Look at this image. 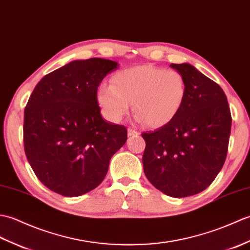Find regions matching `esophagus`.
Segmentation results:
<instances>
[{
    "mask_svg": "<svg viewBox=\"0 0 250 250\" xmlns=\"http://www.w3.org/2000/svg\"><path fill=\"white\" fill-rule=\"evenodd\" d=\"M138 135H139V131L134 129V128H131V127H129V128H128V136L129 137H135V136H138Z\"/></svg>",
    "mask_w": 250,
    "mask_h": 250,
    "instance_id": "obj_1",
    "label": "esophagus"
}]
</instances>
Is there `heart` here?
Here are the masks:
<instances>
[{
  "label": "heart",
  "mask_w": 250,
  "mask_h": 250,
  "mask_svg": "<svg viewBox=\"0 0 250 250\" xmlns=\"http://www.w3.org/2000/svg\"><path fill=\"white\" fill-rule=\"evenodd\" d=\"M110 83L97 88V102L103 114L120 122L131 103L139 122L153 128L168 124L179 113L186 97V81L180 71L152 65L120 70Z\"/></svg>",
  "instance_id": "obj_1"
}]
</instances>
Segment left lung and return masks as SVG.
<instances>
[{"label": "left lung", "mask_w": 250, "mask_h": 250, "mask_svg": "<svg viewBox=\"0 0 250 250\" xmlns=\"http://www.w3.org/2000/svg\"><path fill=\"white\" fill-rule=\"evenodd\" d=\"M184 76V104L168 124L146 140L142 163L147 180L173 198L193 196L208 187L228 152L231 112L225 92L192 65L171 64Z\"/></svg>", "instance_id": "left-lung-1"}]
</instances>
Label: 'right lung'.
<instances>
[{
    "instance_id": "obj_1",
    "label": "right lung",
    "mask_w": 250,
    "mask_h": 250,
    "mask_svg": "<svg viewBox=\"0 0 250 250\" xmlns=\"http://www.w3.org/2000/svg\"><path fill=\"white\" fill-rule=\"evenodd\" d=\"M119 67L114 61H74L37 83L24 110L26 158L43 185L65 197L93 190L106 176L127 129L101 115L99 83Z\"/></svg>"
}]
</instances>
